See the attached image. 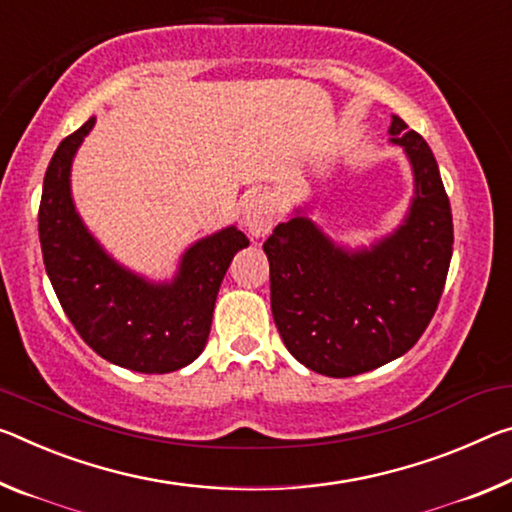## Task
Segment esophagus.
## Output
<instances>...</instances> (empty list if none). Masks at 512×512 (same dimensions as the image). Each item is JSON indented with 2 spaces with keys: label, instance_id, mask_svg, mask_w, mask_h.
Returning a JSON list of instances; mask_svg holds the SVG:
<instances>
[{
  "label": "esophagus",
  "instance_id": "esophagus-1",
  "mask_svg": "<svg viewBox=\"0 0 512 512\" xmlns=\"http://www.w3.org/2000/svg\"><path fill=\"white\" fill-rule=\"evenodd\" d=\"M241 223L246 227L250 237H264V234L273 227V209L269 207V202L264 198H250L246 205H243Z\"/></svg>",
  "mask_w": 512,
  "mask_h": 512
}]
</instances>
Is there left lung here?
<instances>
[{"instance_id": "1", "label": "left lung", "mask_w": 512, "mask_h": 512, "mask_svg": "<svg viewBox=\"0 0 512 512\" xmlns=\"http://www.w3.org/2000/svg\"><path fill=\"white\" fill-rule=\"evenodd\" d=\"M389 141L415 175L403 223L369 248L332 241L296 209L264 241L271 310L282 342L307 369L348 378L408 353L440 303L453 253V218L428 143L392 116Z\"/></svg>"}]
</instances>
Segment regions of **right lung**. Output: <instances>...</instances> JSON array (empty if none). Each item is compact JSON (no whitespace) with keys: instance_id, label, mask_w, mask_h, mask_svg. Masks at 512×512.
Instances as JSON below:
<instances>
[{"instance_id":"add662e5","label":"right lung","mask_w":512,"mask_h":512,"mask_svg":"<svg viewBox=\"0 0 512 512\" xmlns=\"http://www.w3.org/2000/svg\"><path fill=\"white\" fill-rule=\"evenodd\" d=\"M93 125L88 118L66 136L47 166L38 209L45 271L63 312L97 355L139 373L177 371L205 348L225 271L248 239L230 225L196 241L170 282L118 264L88 232L70 191L72 159Z\"/></svg>"}]
</instances>
